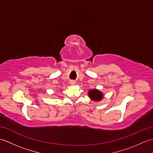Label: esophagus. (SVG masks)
I'll list each match as a JSON object with an SVG mask.
<instances>
[{"label":"esophagus","mask_w":153,"mask_h":153,"mask_svg":"<svg viewBox=\"0 0 153 153\" xmlns=\"http://www.w3.org/2000/svg\"><path fill=\"white\" fill-rule=\"evenodd\" d=\"M75 83H75V82H74V81H71V82H70V84H71V85H74Z\"/></svg>","instance_id":"34e87169"}]
</instances>
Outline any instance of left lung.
Returning a JSON list of instances; mask_svg holds the SVG:
<instances>
[{
	"label": "left lung",
	"mask_w": 153,
	"mask_h": 153,
	"mask_svg": "<svg viewBox=\"0 0 153 153\" xmlns=\"http://www.w3.org/2000/svg\"><path fill=\"white\" fill-rule=\"evenodd\" d=\"M88 95L89 98L92 99L93 101H100L103 98V94L102 92L99 91V90L96 89L89 90L88 92Z\"/></svg>",
	"instance_id": "left-lung-1"
}]
</instances>
